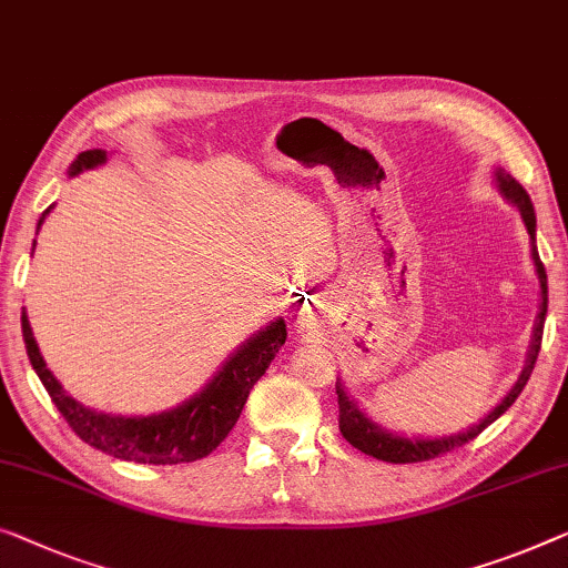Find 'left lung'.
Segmentation results:
<instances>
[{
  "label": "left lung",
  "mask_w": 568,
  "mask_h": 568,
  "mask_svg": "<svg viewBox=\"0 0 568 568\" xmlns=\"http://www.w3.org/2000/svg\"><path fill=\"white\" fill-rule=\"evenodd\" d=\"M495 181H497V189H500L503 196L518 206L523 222H526V230L530 234L532 265H536V275H538V283H540V311H538V318H536V328H532V344H530L526 367H523L518 383H515L513 390L503 397V403L497 405V408L489 413V416L481 418L477 426H471L469 430H464V434H454V436H444V438H405V436L387 434L383 426H377L375 420L367 418L365 413L359 410V405L354 403L349 395H346L344 385L336 383L338 430H342V436L346 438V442H349L354 448H359L362 454L375 456V459H383V462H390V464H413V462L436 459V456H442L446 452H454V448H459L464 444H469L471 438H477L481 430L489 426V423H495L507 408H510L515 400H518L523 387L528 385L530 372H532V367H536V359H538V352H540V338H544V324H546V311H548L546 267H544V262H540L538 250H536V211H532V203H530V196L526 193V189H523V185L515 181L510 173H505L503 168H497V171H495Z\"/></svg>",
  "instance_id": "left-lung-1"
}]
</instances>
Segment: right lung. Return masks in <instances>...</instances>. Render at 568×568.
<instances>
[{
	"instance_id": "obj_1",
	"label": "right lung",
	"mask_w": 568,
	"mask_h": 568,
	"mask_svg": "<svg viewBox=\"0 0 568 568\" xmlns=\"http://www.w3.org/2000/svg\"><path fill=\"white\" fill-rule=\"evenodd\" d=\"M101 163H106V150H87L73 160L68 175H79L81 171H89V168H97ZM50 209L42 211L38 230L45 222ZM285 321L275 318L262 332L250 336L224 362V367L216 372L214 379L191 400H185L173 410L155 413V416L126 418L91 410L63 390L53 372L48 369L45 359H42L30 321L22 313V338L30 365L38 372L50 400L61 410L73 434L89 446L99 448V452L114 456V459L134 464H185L203 459V456L214 452L234 428L250 390L265 375L277 349L285 344Z\"/></svg>"
}]
</instances>
